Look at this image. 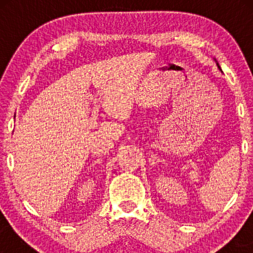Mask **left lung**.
<instances>
[{"label": "left lung", "mask_w": 253, "mask_h": 253, "mask_svg": "<svg viewBox=\"0 0 253 253\" xmlns=\"http://www.w3.org/2000/svg\"><path fill=\"white\" fill-rule=\"evenodd\" d=\"M216 65H217V68H219V69H220V70H221V68H220V65H219V63H216Z\"/></svg>", "instance_id": "8db88e82"}]
</instances>
